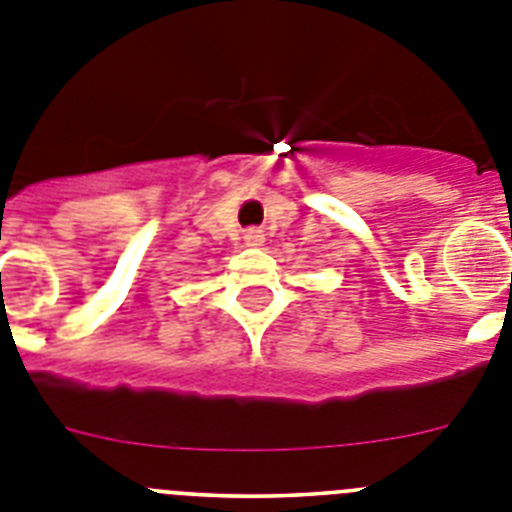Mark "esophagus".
<instances>
[{
  "label": "esophagus",
  "mask_w": 512,
  "mask_h": 512,
  "mask_svg": "<svg viewBox=\"0 0 512 512\" xmlns=\"http://www.w3.org/2000/svg\"><path fill=\"white\" fill-rule=\"evenodd\" d=\"M246 243H248V246H261V243H264V235H261L259 230H248Z\"/></svg>",
  "instance_id": "esophagus-1"
}]
</instances>
